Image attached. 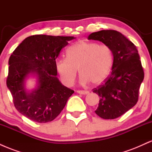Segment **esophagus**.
Listing matches in <instances>:
<instances>
[{
    "label": "esophagus",
    "instance_id": "esophagus-1",
    "mask_svg": "<svg viewBox=\"0 0 152 152\" xmlns=\"http://www.w3.org/2000/svg\"><path fill=\"white\" fill-rule=\"evenodd\" d=\"M77 93L79 94H83V95H85V94H88L89 92L88 91H83V90H78L77 91Z\"/></svg>",
    "mask_w": 152,
    "mask_h": 152
}]
</instances>
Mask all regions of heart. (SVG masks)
<instances>
[{
  "mask_svg": "<svg viewBox=\"0 0 152 152\" xmlns=\"http://www.w3.org/2000/svg\"><path fill=\"white\" fill-rule=\"evenodd\" d=\"M67 58H61L55 64L56 71L66 86L74 84L78 69L80 83L90 81L97 85L109 76L114 61L112 50L107 45L92 41H80L69 47Z\"/></svg>",
  "mask_w": 152,
  "mask_h": 152,
  "instance_id": "b5f03b06",
  "label": "heart"
}]
</instances>
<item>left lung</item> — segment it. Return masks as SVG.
<instances>
[{
	"label": "left lung",
	"instance_id": "1",
	"mask_svg": "<svg viewBox=\"0 0 152 152\" xmlns=\"http://www.w3.org/2000/svg\"><path fill=\"white\" fill-rule=\"evenodd\" d=\"M88 39L101 41L112 50L114 61L111 74L93 92L100 97L96 114L104 119H114L125 114L138 102L144 77L140 57L135 45L116 31L92 33Z\"/></svg>",
	"mask_w": 152,
	"mask_h": 152
}]
</instances>
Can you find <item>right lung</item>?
Masks as SVG:
<instances>
[{"label":"right lung","mask_w":152,"mask_h":152,"mask_svg":"<svg viewBox=\"0 0 152 152\" xmlns=\"http://www.w3.org/2000/svg\"><path fill=\"white\" fill-rule=\"evenodd\" d=\"M74 36L34 35L27 37L14 50L8 61L6 84L19 112L32 121L47 123L60 114L74 91L57 78L56 59ZM29 75L37 78L31 92L25 88Z\"/></svg>","instance_id":"right-lung-1"}]
</instances>
